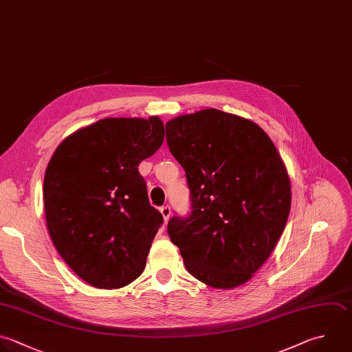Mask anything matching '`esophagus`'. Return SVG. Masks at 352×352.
I'll use <instances>...</instances> for the list:
<instances>
[{
    "mask_svg": "<svg viewBox=\"0 0 352 352\" xmlns=\"http://www.w3.org/2000/svg\"><path fill=\"white\" fill-rule=\"evenodd\" d=\"M161 213H162V216H164V220H165V221H168V220H169V217H170V214H172V209H170V206H169V205L162 206V208H161Z\"/></svg>",
    "mask_w": 352,
    "mask_h": 352,
    "instance_id": "esophagus-1",
    "label": "esophagus"
}]
</instances>
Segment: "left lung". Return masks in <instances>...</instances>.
<instances>
[{
    "label": "left lung",
    "instance_id": "left-lung-1",
    "mask_svg": "<svg viewBox=\"0 0 352 352\" xmlns=\"http://www.w3.org/2000/svg\"><path fill=\"white\" fill-rule=\"evenodd\" d=\"M190 188L188 216L168 223L187 271L217 289L245 283L274 250L290 212V182L268 135L216 109L165 126Z\"/></svg>",
    "mask_w": 352,
    "mask_h": 352
}]
</instances>
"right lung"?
Wrapping results in <instances>:
<instances>
[{"label":"right lung","mask_w":352,"mask_h":352,"mask_svg":"<svg viewBox=\"0 0 352 352\" xmlns=\"http://www.w3.org/2000/svg\"><path fill=\"white\" fill-rule=\"evenodd\" d=\"M158 117L104 118L65 139L44 177L51 239L85 282L118 289L146 267L164 223L150 205L139 164L164 142Z\"/></svg>","instance_id":"obj_1"}]
</instances>
